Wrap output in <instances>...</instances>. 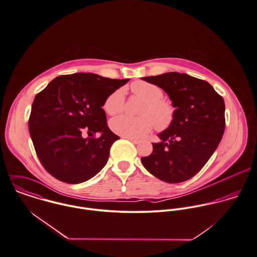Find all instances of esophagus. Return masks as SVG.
<instances>
[{"label": "esophagus", "instance_id": "obj_1", "mask_svg": "<svg viewBox=\"0 0 257 257\" xmlns=\"http://www.w3.org/2000/svg\"><path fill=\"white\" fill-rule=\"evenodd\" d=\"M126 139H128V140H130L132 143H134V144H139L140 143V141L139 140H137V139H133V138H128V137H125Z\"/></svg>", "mask_w": 257, "mask_h": 257}]
</instances>
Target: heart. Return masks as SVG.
I'll return each mask as SVG.
<instances>
[{"label":"heart","instance_id":"1","mask_svg":"<svg viewBox=\"0 0 257 257\" xmlns=\"http://www.w3.org/2000/svg\"><path fill=\"white\" fill-rule=\"evenodd\" d=\"M132 92L143 99L145 104L140 110L141 116L132 117L121 115L110 121L112 131L120 136L140 139L145 137L156 125L159 131L169 129L175 122L176 107L163 99L164 92L158 85L138 80L131 84ZM125 107L123 88H118L110 93L103 104L105 112L109 115L121 113Z\"/></svg>","mask_w":257,"mask_h":257}]
</instances>
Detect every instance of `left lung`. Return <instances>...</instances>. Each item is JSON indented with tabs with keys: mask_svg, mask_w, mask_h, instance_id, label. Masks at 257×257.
I'll list each match as a JSON object with an SVG mask.
<instances>
[{
	"mask_svg": "<svg viewBox=\"0 0 257 257\" xmlns=\"http://www.w3.org/2000/svg\"><path fill=\"white\" fill-rule=\"evenodd\" d=\"M168 93L176 107L174 124L158 136L153 152L141 159L148 172L166 183L198 174L217 148L225 128L223 98L205 80L167 72L142 77Z\"/></svg>",
	"mask_w": 257,
	"mask_h": 257,
	"instance_id": "left-lung-1",
	"label": "left lung"
}]
</instances>
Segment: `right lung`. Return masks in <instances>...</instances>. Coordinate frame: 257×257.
Instances as JSON below:
<instances>
[{
  "instance_id": "obj_1",
  "label": "right lung",
  "mask_w": 257,
  "mask_h": 257,
  "mask_svg": "<svg viewBox=\"0 0 257 257\" xmlns=\"http://www.w3.org/2000/svg\"><path fill=\"white\" fill-rule=\"evenodd\" d=\"M128 81L79 72L55 77L36 95L29 130L40 162L52 177L79 184L102 170L119 139L108 128L103 104ZM96 133H102L98 139Z\"/></svg>"
}]
</instances>
